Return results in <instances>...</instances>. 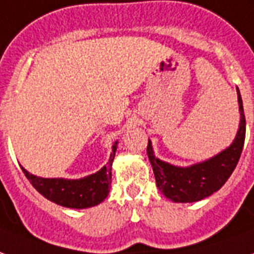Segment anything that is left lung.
I'll return each mask as SVG.
<instances>
[{"label": "left lung", "instance_id": "8db88e82", "mask_svg": "<svg viewBox=\"0 0 254 254\" xmlns=\"http://www.w3.org/2000/svg\"><path fill=\"white\" fill-rule=\"evenodd\" d=\"M237 94L241 114L237 136L232 145L211 157L210 160L191 165L187 168L175 167L155 157L151 141H148L146 153L153 168L156 186L168 199L180 203L198 202L218 191L230 178L240 160L247 132V121L244 114L241 94L238 89Z\"/></svg>", "mask_w": 254, "mask_h": 254}]
</instances>
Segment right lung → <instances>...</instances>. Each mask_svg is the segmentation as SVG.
Segmentation results:
<instances>
[{"instance_id":"add662e5","label":"right lung","mask_w":254,"mask_h":254,"mask_svg":"<svg viewBox=\"0 0 254 254\" xmlns=\"http://www.w3.org/2000/svg\"><path fill=\"white\" fill-rule=\"evenodd\" d=\"M117 142L113 145V152L109 163L97 174L86 176L83 179H44L29 174L21 167L22 172L31 185L44 198L63 207L87 208L97 206L109 194L112 185V164L116 156Z\"/></svg>"}]
</instances>
